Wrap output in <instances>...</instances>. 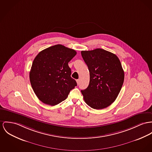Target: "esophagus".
<instances>
[{"label": "esophagus", "mask_w": 152, "mask_h": 152, "mask_svg": "<svg viewBox=\"0 0 152 152\" xmlns=\"http://www.w3.org/2000/svg\"><path fill=\"white\" fill-rule=\"evenodd\" d=\"M76 82H77V84H79V83H80V80H79V79H77V80H76Z\"/></svg>", "instance_id": "obj_1"}]
</instances>
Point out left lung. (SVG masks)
Wrapping results in <instances>:
<instances>
[{
    "label": "left lung",
    "instance_id": "8db88e82",
    "mask_svg": "<svg viewBox=\"0 0 152 152\" xmlns=\"http://www.w3.org/2000/svg\"><path fill=\"white\" fill-rule=\"evenodd\" d=\"M90 72L88 87L82 90L86 103L94 109H102L117 98L124 79V73L117 56L102 48L82 51Z\"/></svg>",
    "mask_w": 152,
    "mask_h": 152
}]
</instances>
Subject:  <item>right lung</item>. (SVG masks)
I'll return each mask as SVG.
<instances>
[{"instance_id":"right-lung-1","label":"right lung","mask_w":152,"mask_h":152,"mask_svg":"<svg viewBox=\"0 0 152 152\" xmlns=\"http://www.w3.org/2000/svg\"><path fill=\"white\" fill-rule=\"evenodd\" d=\"M76 54L73 49L57 45L40 51L34 59L29 79L37 97L45 104L54 106L65 100L77 86L70 76L68 62Z\"/></svg>"}]
</instances>
